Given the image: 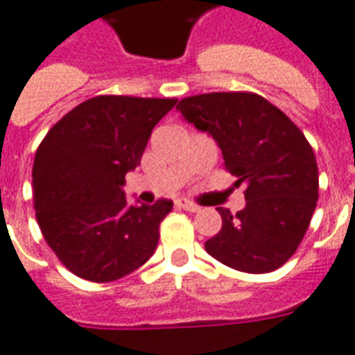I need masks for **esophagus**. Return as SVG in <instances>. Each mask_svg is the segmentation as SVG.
<instances>
[{
  "instance_id": "34e87169",
  "label": "esophagus",
  "mask_w": 355,
  "mask_h": 355,
  "mask_svg": "<svg viewBox=\"0 0 355 355\" xmlns=\"http://www.w3.org/2000/svg\"><path fill=\"white\" fill-rule=\"evenodd\" d=\"M175 205H177L178 208H182V210H188V212H197V210H199V207L193 205V202H189L188 199H177Z\"/></svg>"
}]
</instances>
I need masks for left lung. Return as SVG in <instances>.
Wrapping results in <instances>:
<instances>
[{"instance_id": "obj_1", "label": "left lung", "mask_w": 355, "mask_h": 355, "mask_svg": "<svg viewBox=\"0 0 355 355\" xmlns=\"http://www.w3.org/2000/svg\"><path fill=\"white\" fill-rule=\"evenodd\" d=\"M177 110L184 121L212 135L225 169L245 186V208H218L221 231L205 250L225 266L266 274L297 250L318 201V167L302 130L255 93L188 96Z\"/></svg>"}]
</instances>
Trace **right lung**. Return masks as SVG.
<instances>
[{
	"mask_svg": "<svg viewBox=\"0 0 355 355\" xmlns=\"http://www.w3.org/2000/svg\"><path fill=\"white\" fill-rule=\"evenodd\" d=\"M175 98L94 96L51 126L37 148L33 199L42 236L81 279L110 283L132 274L156 251L159 221L173 201L128 205L126 173Z\"/></svg>",
	"mask_w": 355,
	"mask_h": 355,
	"instance_id": "add662e5",
	"label": "right lung"
}]
</instances>
